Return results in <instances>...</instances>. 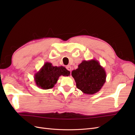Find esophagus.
<instances>
[{"label": "esophagus", "mask_w": 135, "mask_h": 135, "mask_svg": "<svg viewBox=\"0 0 135 135\" xmlns=\"http://www.w3.org/2000/svg\"><path fill=\"white\" fill-rule=\"evenodd\" d=\"M66 69H67L68 70L71 71V67L70 66V65H68V66H66Z\"/></svg>", "instance_id": "esophagus-1"}]
</instances>
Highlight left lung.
<instances>
[{"label": "left lung", "mask_w": 135, "mask_h": 135, "mask_svg": "<svg viewBox=\"0 0 135 135\" xmlns=\"http://www.w3.org/2000/svg\"><path fill=\"white\" fill-rule=\"evenodd\" d=\"M71 75L76 87L88 95L99 92L106 81L104 69L95 60L83 61L78 68L72 71Z\"/></svg>", "instance_id": "left-lung-1"}]
</instances>
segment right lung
Returning a JSON list of instances; mask_svg holds the SVG:
<instances>
[{
  "label": "right lung",
  "mask_w": 135,
  "mask_h": 135,
  "mask_svg": "<svg viewBox=\"0 0 135 135\" xmlns=\"http://www.w3.org/2000/svg\"><path fill=\"white\" fill-rule=\"evenodd\" d=\"M70 74V71L64 66H53L51 63L46 62L36 73L34 79L38 87L48 89L54 87L60 76H69Z\"/></svg>",
  "instance_id": "right-lung-1"
}]
</instances>
